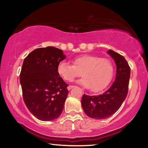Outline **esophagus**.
I'll return each mask as SVG.
<instances>
[{"instance_id":"34e87169","label":"esophagus","mask_w":148,"mask_h":148,"mask_svg":"<svg viewBox=\"0 0 148 148\" xmlns=\"http://www.w3.org/2000/svg\"><path fill=\"white\" fill-rule=\"evenodd\" d=\"M73 87H74V86H69L67 88H68V90H71L72 88H73Z\"/></svg>"}]
</instances>
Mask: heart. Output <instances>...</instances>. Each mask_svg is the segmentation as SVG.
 Returning a JSON list of instances; mask_svg holds the SVG:
<instances>
[{
  "mask_svg": "<svg viewBox=\"0 0 148 148\" xmlns=\"http://www.w3.org/2000/svg\"><path fill=\"white\" fill-rule=\"evenodd\" d=\"M57 72L62 79L72 82L81 76L79 84L92 92H98L110 83L114 73V65L107 58L92 55H83L73 60V64L66 61L60 62Z\"/></svg>",
  "mask_w": 148,
  "mask_h": 148,
  "instance_id": "obj_1",
  "label": "heart"
}]
</instances>
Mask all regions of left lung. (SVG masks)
Returning a JSON list of instances; mask_svg holds the SVG:
<instances>
[{"mask_svg": "<svg viewBox=\"0 0 148 148\" xmlns=\"http://www.w3.org/2000/svg\"><path fill=\"white\" fill-rule=\"evenodd\" d=\"M117 66L116 77L104 93L89 96L84 95L82 106L87 116L95 119H106L119 110L128 93L131 68L125 57L113 50L108 51Z\"/></svg>", "mask_w": 148, "mask_h": 148, "instance_id": "1", "label": "left lung"}]
</instances>
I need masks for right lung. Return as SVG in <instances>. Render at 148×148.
Returning a JSON list of instances; mask_svg holds the SVG:
<instances>
[{
	"label": "right lung",
	"instance_id": "right-lung-1",
	"mask_svg": "<svg viewBox=\"0 0 148 148\" xmlns=\"http://www.w3.org/2000/svg\"><path fill=\"white\" fill-rule=\"evenodd\" d=\"M65 58L61 49L48 46L34 49L24 59L19 76L23 101L41 121L56 119L63 110L69 85L57 66Z\"/></svg>",
	"mask_w": 148,
	"mask_h": 148
}]
</instances>
